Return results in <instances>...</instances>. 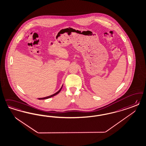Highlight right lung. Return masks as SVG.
<instances>
[{
  "label": "right lung",
  "instance_id": "right-lung-1",
  "mask_svg": "<svg viewBox=\"0 0 146 146\" xmlns=\"http://www.w3.org/2000/svg\"><path fill=\"white\" fill-rule=\"evenodd\" d=\"M62 86H63V85H62V86L61 88V89L59 90L57 92H56L55 94H52V95H50V96H47V97H43V98H38V99H48V98H51L52 97H54V96H55V95H56V94H58L60 91H61V90L62 88Z\"/></svg>",
  "mask_w": 146,
  "mask_h": 146
}]
</instances>
